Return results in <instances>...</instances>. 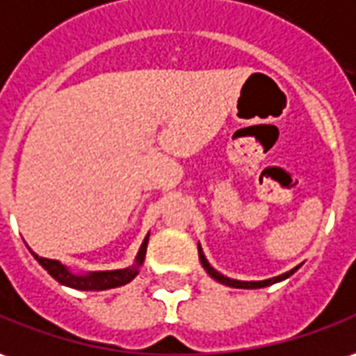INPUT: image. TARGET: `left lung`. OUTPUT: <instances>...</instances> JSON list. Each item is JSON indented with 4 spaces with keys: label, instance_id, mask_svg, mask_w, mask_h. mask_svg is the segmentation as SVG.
<instances>
[{
    "label": "left lung",
    "instance_id": "1",
    "mask_svg": "<svg viewBox=\"0 0 356 356\" xmlns=\"http://www.w3.org/2000/svg\"><path fill=\"white\" fill-rule=\"evenodd\" d=\"M197 254H200V261H202L203 269L209 273V277H213L215 281H219L220 285H227V286H232V289H264V286H269V285H275V283H281V281H285V279H289V277L295 273L296 269L300 266L293 267L291 271H286V273H283V275H277V277H271V279H266V281H238V279H230V277L222 275V273H219L215 267L211 266L209 261H207V257H205V254H203L202 246L197 244Z\"/></svg>",
    "mask_w": 356,
    "mask_h": 356
}]
</instances>
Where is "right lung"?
<instances>
[{
	"label": "right lung",
	"mask_w": 356,
	"mask_h": 356,
	"mask_svg": "<svg viewBox=\"0 0 356 356\" xmlns=\"http://www.w3.org/2000/svg\"><path fill=\"white\" fill-rule=\"evenodd\" d=\"M147 242H149V234H147L139 252H137L134 264L124 269H110V271H87V273H73L70 267L63 266L58 259H48V257H40L31 250V254L40 266L50 273L60 285L70 286V289H77V291H108V289H116V286L127 285L129 281H134L139 273V269L145 261L147 254Z\"/></svg>",
	"instance_id": "right-lung-1"
}]
</instances>
